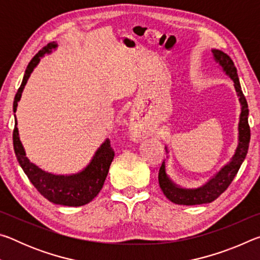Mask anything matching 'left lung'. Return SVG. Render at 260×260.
<instances>
[{
	"mask_svg": "<svg viewBox=\"0 0 260 260\" xmlns=\"http://www.w3.org/2000/svg\"><path fill=\"white\" fill-rule=\"evenodd\" d=\"M212 55L214 60L219 64L233 82L236 90V95L239 98L241 104V113L239 121V143H237L235 153L231 158V160L223 165L219 172L215 173L208 182L199 188H183L175 183L172 179L166 173V162L162 161L158 174V181H159L160 189L164 195L171 202L179 205H197V204H206L211 203L217 200L221 193L226 190L228 186L232 183L233 179L235 178L236 173L239 172L242 162L245 159L246 153H248L249 142H250V127L248 122L249 109L248 103L242 93L239 77H237V70L231 57L225 52L219 49H212ZM166 149V152L169 150ZM169 158V157H167Z\"/></svg>",
	"mask_w": 260,
	"mask_h": 260,
	"instance_id": "obj_1",
	"label": "left lung"
}]
</instances>
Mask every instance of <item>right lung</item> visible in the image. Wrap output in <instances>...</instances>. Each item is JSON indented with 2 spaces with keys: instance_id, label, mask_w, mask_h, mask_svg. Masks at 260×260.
I'll use <instances>...</instances> for the list:
<instances>
[{
  "instance_id": "add662e5",
  "label": "right lung",
  "mask_w": 260,
  "mask_h": 260,
  "mask_svg": "<svg viewBox=\"0 0 260 260\" xmlns=\"http://www.w3.org/2000/svg\"><path fill=\"white\" fill-rule=\"evenodd\" d=\"M57 48L56 42L48 43L35 55L29 61L26 69L23 82L15 96L14 113L17 111L18 102L21 98L25 85L33 70L40 61L41 57L46 54H50ZM14 149L17 159H18L21 169L27 175L29 181L38 189V191L43 197L54 204L65 206H81L93 201L102 189L105 179L109 172L110 165L113 160L114 152L110 146V141L107 139L101 144L95 155L91 158L89 164L80 172L74 174H54L42 170L26 157L25 149L20 142L17 119L15 116V129H14Z\"/></svg>"
}]
</instances>
